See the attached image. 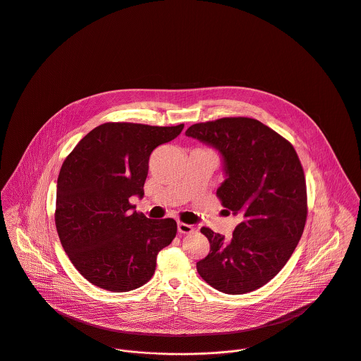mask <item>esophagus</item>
Wrapping results in <instances>:
<instances>
[{
	"label": "esophagus",
	"mask_w": 361,
	"mask_h": 361,
	"mask_svg": "<svg viewBox=\"0 0 361 361\" xmlns=\"http://www.w3.org/2000/svg\"><path fill=\"white\" fill-rule=\"evenodd\" d=\"M177 229L181 235H188V233H192L195 231L194 225H190V224H183V222H178L177 224Z\"/></svg>",
	"instance_id": "1"
}]
</instances>
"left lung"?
<instances>
[{"instance_id":"8db88e82","label":"left lung","mask_w":361,"mask_h":361,"mask_svg":"<svg viewBox=\"0 0 361 361\" xmlns=\"http://www.w3.org/2000/svg\"><path fill=\"white\" fill-rule=\"evenodd\" d=\"M185 135L221 152L226 180L216 197L240 218L229 242L201 228L211 250L197 270L225 294L259 290L286 266L305 228L307 183L300 157L286 137L253 118L201 122Z\"/></svg>"}]
</instances>
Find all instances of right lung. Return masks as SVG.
Returning <instances> with one entry per match:
<instances>
[{
  "label": "right lung",
  "instance_id": "add662e5",
  "mask_svg": "<svg viewBox=\"0 0 361 361\" xmlns=\"http://www.w3.org/2000/svg\"><path fill=\"white\" fill-rule=\"evenodd\" d=\"M183 128L106 122L64 159L54 224L70 262L91 284L126 293L154 274L157 253L176 238L177 224L132 211L129 198L143 197L150 153Z\"/></svg>",
  "mask_w": 361,
  "mask_h": 361
}]
</instances>
